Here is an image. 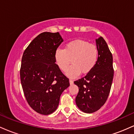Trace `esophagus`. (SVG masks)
<instances>
[{
    "instance_id": "1",
    "label": "esophagus",
    "mask_w": 134,
    "mask_h": 134,
    "mask_svg": "<svg viewBox=\"0 0 134 134\" xmlns=\"http://www.w3.org/2000/svg\"><path fill=\"white\" fill-rule=\"evenodd\" d=\"M69 82H70V84H73V80L72 79H69Z\"/></svg>"
}]
</instances>
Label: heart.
Masks as SVG:
<instances>
[{
    "instance_id": "heart-1",
    "label": "heart",
    "mask_w": 134,
    "mask_h": 134,
    "mask_svg": "<svg viewBox=\"0 0 134 134\" xmlns=\"http://www.w3.org/2000/svg\"><path fill=\"white\" fill-rule=\"evenodd\" d=\"M98 58V48L94 44L82 40H76L67 43L64 50L58 48L54 58L58 67L62 71L72 65L67 70V75L74 77L81 72L87 74L96 65Z\"/></svg>"
}]
</instances>
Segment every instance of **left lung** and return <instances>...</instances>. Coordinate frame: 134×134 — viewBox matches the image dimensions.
Instances as JSON below:
<instances>
[{
	"label": "left lung",
	"instance_id": "left-lung-1",
	"mask_svg": "<svg viewBox=\"0 0 134 134\" xmlns=\"http://www.w3.org/2000/svg\"><path fill=\"white\" fill-rule=\"evenodd\" d=\"M98 58L91 71L74 81L79 87L76 98L77 107L84 113L98 111L108 98L113 82L114 70L113 56L105 40L102 37L96 40Z\"/></svg>",
	"mask_w": 134,
	"mask_h": 134
}]
</instances>
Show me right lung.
<instances>
[{"instance_id":"1","label":"right lung","mask_w":134,"mask_h":134,"mask_svg":"<svg viewBox=\"0 0 134 134\" xmlns=\"http://www.w3.org/2000/svg\"><path fill=\"white\" fill-rule=\"evenodd\" d=\"M64 41L58 32H44L33 40L23 53L20 77L27 103L41 115L57 108L69 79L55 64V52Z\"/></svg>"}]
</instances>
